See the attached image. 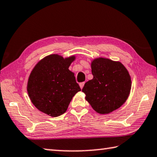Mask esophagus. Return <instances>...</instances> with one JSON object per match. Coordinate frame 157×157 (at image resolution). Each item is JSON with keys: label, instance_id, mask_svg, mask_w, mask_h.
Listing matches in <instances>:
<instances>
[{"label": "esophagus", "instance_id": "obj_1", "mask_svg": "<svg viewBox=\"0 0 157 157\" xmlns=\"http://www.w3.org/2000/svg\"><path fill=\"white\" fill-rule=\"evenodd\" d=\"M84 85H85V82H83V83H79V86H80L81 89H83V86H84Z\"/></svg>", "mask_w": 157, "mask_h": 157}]
</instances>
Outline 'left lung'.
Instances as JSON below:
<instances>
[{"label":"left lung","mask_w":157,"mask_h":157,"mask_svg":"<svg viewBox=\"0 0 157 157\" xmlns=\"http://www.w3.org/2000/svg\"><path fill=\"white\" fill-rule=\"evenodd\" d=\"M93 78L82 89L86 99L98 113L108 114L124 104L130 95V74L119 61L97 58L91 63Z\"/></svg>","instance_id":"1"}]
</instances>
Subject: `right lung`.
Returning a JSON list of instances; mask_svg holds the SVG:
<instances>
[{"label":"right lung","mask_w":157,"mask_h":157,"mask_svg":"<svg viewBox=\"0 0 157 157\" xmlns=\"http://www.w3.org/2000/svg\"><path fill=\"white\" fill-rule=\"evenodd\" d=\"M75 56L50 54L33 68L27 81L28 96L38 110L52 117L67 111L70 101L81 91L74 74L69 70Z\"/></svg>","instance_id":"add662e5"}]
</instances>
